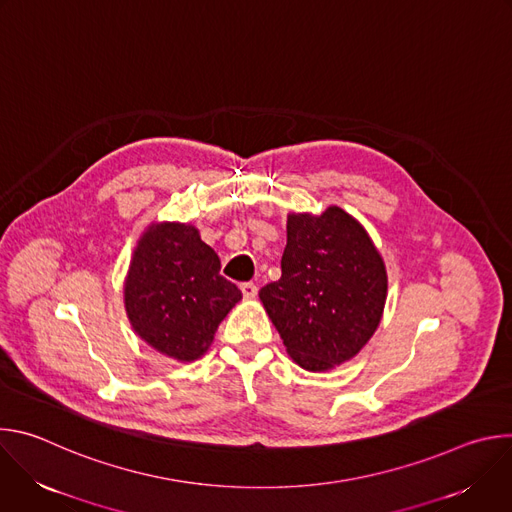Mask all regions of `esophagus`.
<instances>
[{"label": "esophagus", "instance_id": "esophagus-1", "mask_svg": "<svg viewBox=\"0 0 512 512\" xmlns=\"http://www.w3.org/2000/svg\"><path fill=\"white\" fill-rule=\"evenodd\" d=\"M241 291L245 300H255L257 296V285L255 283H241Z\"/></svg>", "mask_w": 512, "mask_h": 512}]
</instances>
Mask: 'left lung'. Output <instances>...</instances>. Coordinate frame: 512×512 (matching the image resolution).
I'll use <instances>...</instances> for the list:
<instances>
[{
  "label": "left lung",
  "mask_w": 512,
  "mask_h": 512,
  "mask_svg": "<svg viewBox=\"0 0 512 512\" xmlns=\"http://www.w3.org/2000/svg\"><path fill=\"white\" fill-rule=\"evenodd\" d=\"M287 354L312 373L354 358L381 324L385 261L352 214L289 212L281 277L259 291Z\"/></svg>",
  "instance_id": "obj_1"
}]
</instances>
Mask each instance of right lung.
<instances>
[{"label":"right lung","instance_id":"obj_1","mask_svg":"<svg viewBox=\"0 0 512 512\" xmlns=\"http://www.w3.org/2000/svg\"><path fill=\"white\" fill-rule=\"evenodd\" d=\"M241 298L194 225L152 223L141 233L125 275L123 302L135 334L160 354L178 362L204 356L218 324Z\"/></svg>","mask_w":512,"mask_h":512}]
</instances>
